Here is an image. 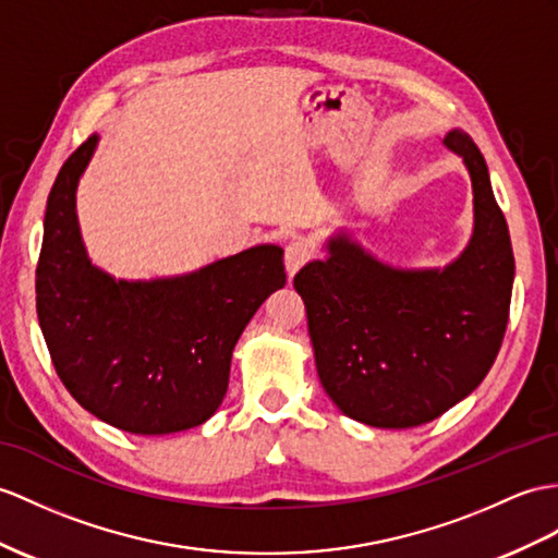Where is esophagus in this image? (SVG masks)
Listing matches in <instances>:
<instances>
[{
	"mask_svg": "<svg viewBox=\"0 0 558 558\" xmlns=\"http://www.w3.org/2000/svg\"><path fill=\"white\" fill-rule=\"evenodd\" d=\"M310 257H312V246L307 241H301V239L291 241L287 251H283V265H287L289 277H293L298 269H301L305 263H310Z\"/></svg>",
	"mask_w": 558,
	"mask_h": 558,
	"instance_id": "1",
	"label": "esophagus"
}]
</instances>
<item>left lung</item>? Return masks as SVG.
Instances as JSON below:
<instances>
[{"mask_svg": "<svg viewBox=\"0 0 558 558\" xmlns=\"http://www.w3.org/2000/svg\"><path fill=\"white\" fill-rule=\"evenodd\" d=\"M445 144L466 162L475 213L471 243L452 265L392 269L338 234L329 260L293 279L326 396L374 428L428 424L464 400L507 331L513 251L505 213L469 134L447 132Z\"/></svg>", "mask_w": 558, "mask_h": 558, "instance_id": "left-lung-1", "label": "left lung"}]
</instances>
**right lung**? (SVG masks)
Returning a JSON list of instances; mask_svg holds the SVG:
<instances>
[{"mask_svg":"<svg viewBox=\"0 0 558 558\" xmlns=\"http://www.w3.org/2000/svg\"><path fill=\"white\" fill-rule=\"evenodd\" d=\"M92 134L53 182L35 271L37 317L68 392L120 430L162 436L220 407L232 350L267 298L287 283L283 251L255 246L186 277L116 281L92 267L75 215Z\"/></svg>","mask_w":558,"mask_h":558,"instance_id":"obj_1","label":"right lung"}]
</instances>
